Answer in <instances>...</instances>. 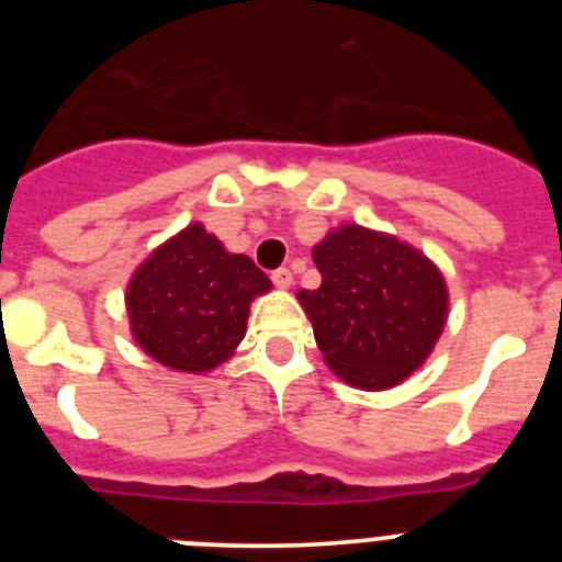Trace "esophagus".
<instances>
[{"mask_svg":"<svg viewBox=\"0 0 562 562\" xmlns=\"http://www.w3.org/2000/svg\"><path fill=\"white\" fill-rule=\"evenodd\" d=\"M292 281H295V276H292V272L286 270V267H281V270L272 272V284H276L278 290H290Z\"/></svg>","mask_w":562,"mask_h":562,"instance_id":"1","label":"esophagus"}]
</instances>
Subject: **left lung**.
Wrapping results in <instances>:
<instances>
[{
    "instance_id": "obj_1",
    "label": "left lung",
    "mask_w": 562,
    "mask_h": 562,
    "mask_svg": "<svg viewBox=\"0 0 562 562\" xmlns=\"http://www.w3.org/2000/svg\"><path fill=\"white\" fill-rule=\"evenodd\" d=\"M312 258L321 286L297 301L326 366L362 391H389L422 369L448 324L439 267L419 247L355 222L326 233Z\"/></svg>"
}]
</instances>
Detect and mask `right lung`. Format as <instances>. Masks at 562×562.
I'll return each instance as SVG.
<instances>
[{
    "label": "right lung",
    "mask_w": 562,
    "mask_h": 562,
    "mask_svg": "<svg viewBox=\"0 0 562 562\" xmlns=\"http://www.w3.org/2000/svg\"><path fill=\"white\" fill-rule=\"evenodd\" d=\"M270 290V278L245 252H231L202 222H191L128 278V329L166 369L207 374L236 355L250 304Z\"/></svg>",
    "instance_id": "add662e5"
}]
</instances>
